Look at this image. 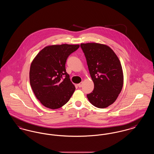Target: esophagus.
<instances>
[{"mask_svg": "<svg viewBox=\"0 0 154 154\" xmlns=\"http://www.w3.org/2000/svg\"><path fill=\"white\" fill-rule=\"evenodd\" d=\"M82 84H83V82H80V84H79L77 85H78V87H79V88H81V87H82Z\"/></svg>", "mask_w": 154, "mask_h": 154, "instance_id": "esophagus-1", "label": "esophagus"}]
</instances>
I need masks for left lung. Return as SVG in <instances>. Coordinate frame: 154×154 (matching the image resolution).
<instances>
[{
	"instance_id": "obj_1",
	"label": "left lung",
	"mask_w": 154,
	"mask_h": 154,
	"mask_svg": "<svg viewBox=\"0 0 154 154\" xmlns=\"http://www.w3.org/2000/svg\"><path fill=\"white\" fill-rule=\"evenodd\" d=\"M80 47L94 83L93 91L87 94L88 100L97 108H106L116 100L122 89L124 75L121 62L106 45L88 43H82Z\"/></svg>"
}]
</instances>
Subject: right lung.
Segmentation results:
<instances>
[{
	"label": "right lung",
	"mask_w": 154,
	"mask_h": 154,
	"mask_svg": "<svg viewBox=\"0 0 154 154\" xmlns=\"http://www.w3.org/2000/svg\"><path fill=\"white\" fill-rule=\"evenodd\" d=\"M80 45L63 44L44 47L30 67V84L37 99L47 108L65 105L75 89L65 68L68 57Z\"/></svg>",
	"instance_id": "right-lung-1"
}]
</instances>
